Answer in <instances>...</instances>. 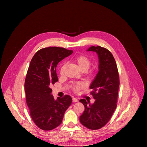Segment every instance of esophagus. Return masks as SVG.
<instances>
[{
    "instance_id": "esophagus-1",
    "label": "esophagus",
    "mask_w": 147,
    "mask_h": 147,
    "mask_svg": "<svg viewBox=\"0 0 147 147\" xmlns=\"http://www.w3.org/2000/svg\"><path fill=\"white\" fill-rule=\"evenodd\" d=\"M72 99H73V101L74 102H77L78 101V99H77L76 98H74V97Z\"/></svg>"
}]
</instances>
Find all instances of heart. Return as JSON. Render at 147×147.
<instances>
[{
	"label": "heart",
	"instance_id": "heart-1",
	"mask_svg": "<svg viewBox=\"0 0 147 147\" xmlns=\"http://www.w3.org/2000/svg\"><path fill=\"white\" fill-rule=\"evenodd\" d=\"M75 61L76 63L80 69V70L82 71H86L91 65V60L88 56L85 55H80L77 56L76 59ZM64 66H63L60 69V73H62L63 70ZM83 87V84L81 82H77L75 83L73 86V90L75 92L78 91L80 89H81Z\"/></svg>",
	"mask_w": 147,
	"mask_h": 147
}]
</instances>
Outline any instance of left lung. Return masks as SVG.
I'll list each match as a JSON object with an SVG mask.
<instances>
[{"label": "left lung", "instance_id": "1", "mask_svg": "<svg viewBox=\"0 0 147 147\" xmlns=\"http://www.w3.org/2000/svg\"><path fill=\"white\" fill-rule=\"evenodd\" d=\"M87 51L97 53L99 71L90 86L95 102L90 104L85 99L80 100L85 108L80 121L87 128L95 130L107 124L116 108L120 80L115 59L108 49L93 46Z\"/></svg>", "mask_w": 147, "mask_h": 147}]
</instances>
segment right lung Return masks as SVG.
<instances>
[{
  "label": "right lung",
  "mask_w": 147,
  "mask_h": 147,
  "mask_svg": "<svg viewBox=\"0 0 147 147\" xmlns=\"http://www.w3.org/2000/svg\"><path fill=\"white\" fill-rule=\"evenodd\" d=\"M73 52L64 48H45L36 52L31 60L24 84L26 102L33 121L41 130L49 131L59 126L71 103L68 95L55 100L50 86L58 80V63Z\"/></svg>",
  "instance_id": "add662e5"
}]
</instances>
